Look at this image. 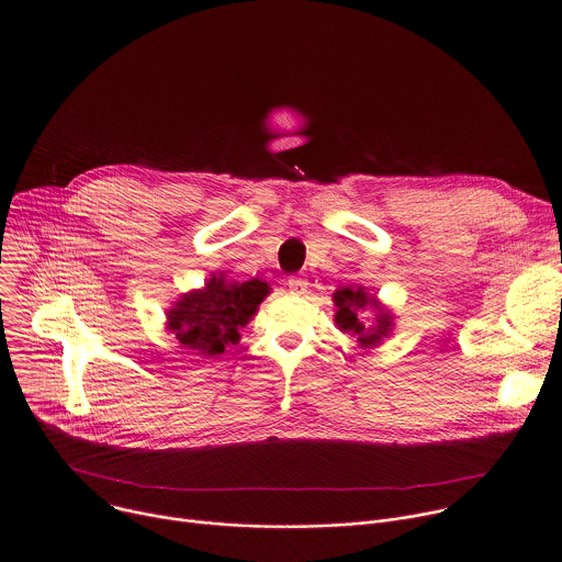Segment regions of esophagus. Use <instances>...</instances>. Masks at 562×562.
<instances>
[{"instance_id":"34e87169","label":"esophagus","mask_w":562,"mask_h":562,"mask_svg":"<svg viewBox=\"0 0 562 562\" xmlns=\"http://www.w3.org/2000/svg\"><path fill=\"white\" fill-rule=\"evenodd\" d=\"M286 286H289V291H291V293H295V295H302V293H306V289H308V282H306L304 278H300V276H291V278L286 280Z\"/></svg>"}]
</instances>
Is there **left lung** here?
<instances>
[{
  "instance_id": "obj_1",
  "label": "left lung",
  "mask_w": 562,
  "mask_h": 562,
  "mask_svg": "<svg viewBox=\"0 0 562 562\" xmlns=\"http://www.w3.org/2000/svg\"><path fill=\"white\" fill-rule=\"evenodd\" d=\"M333 300H335V304H337V313H335V322H337V326H339L344 333L357 335V337H359V341H361L363 346H368V344H378L384 335H389L391 324H393V322H391V315H389V313H384V311L378 306L375 297H370L368 293H363V289H361V286H357V289H350V286L339 289V291H335ZM366 305H372L376 310L381 311L379 319L376 321V326L372 329H366L364 325L358 317V313Z\"/></svg>"
}]
</instances>
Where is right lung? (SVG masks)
Masks as SVG:
<instances>
[{"label":"right lung","mask_w":562,"mask_h":562,"mask_svg":"<svg viewBox=\"0 0 562 562\" xmlns=\"http://www.w3.org/2000/svg\"><path fill=\"white\" fill-rule=\"evenodd\" d=\"M269 286L260 280L225 282L212 278L205 289L182 295L167 313V326L190 355H221L238 344L240 328L251 319Z\"/></svg>","instance_id":"obj_1"}]
</instances>
